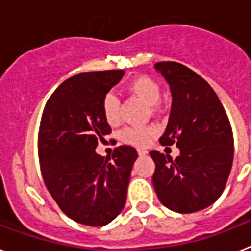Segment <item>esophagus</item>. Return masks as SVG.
Masks as SVG:
<instances>
[{
	"instance_id": "34e87169",
	"label": "esophagus",
	"mask_w": 251,
	"mask_h": 251,
	"mask_svg": "<svg viewBox=\"0 0 251 251\" xmlns=\"http://www.w3.org/2000/svg\"><path fill=\"white\" fill-rule=\"evenodd\" d=\"M138 154L140 157H144V155L148 154V151H145V149H138Z\"/></svg>"
}]
</instances>
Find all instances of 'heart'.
I'll use <instances>...</instances> for the list:
<instances>
[{
	"label": "heart",
	"instance_id": "b5f03b06",
	"mask_svg": "<svg viewBox=\"0 0 251 251\" xmlns=\"http://www.w3.org/2000/svg\"><path fill=\"white\" fill-rule=\"evenodd\" d=\"M127 90L134 96L139 97L148 106H153V108L161 98V89H159L157 81L151 77L145 76V75L134 77L127 84ZM102 111L104 119L109 125H116L119 122V100L115 94L109 93L104 97L102 103ZM154 134L155 130L151 126H147V127L131 126V127H126L121 132V139L127 144L135 145V147H145L149 144Z\"/></svg>",
	"mask_w": 251,
	"mask_h": 251
}]
</instances>
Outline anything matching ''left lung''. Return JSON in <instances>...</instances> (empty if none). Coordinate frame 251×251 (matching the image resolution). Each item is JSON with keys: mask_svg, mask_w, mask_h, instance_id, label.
Returning <instances> with one entry per match:
<instances>
[{"mask_svg": "<svg viewBox=\"0 0 251 251\" xmlns=\"http://www.w3.org/2000/svg\"><path fill=\"white\" fill-rule=\"evenodd\" d=\"M167 81L172 106L162 145L180 149L175 158L151 151L155 163L153 186L163 205L177 213L209 207L221 197L233 162V135L228 117L212 86L177 62H158Z\"/></svg>", "mask_w": 251, "mask_h": 251, "instance_id": "1", "label": "left lung"}]
</instances>
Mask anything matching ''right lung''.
Returning <instances> with one entry per match:
<instances>
[{
	"label": "right lung",
	"instance_id": "right-lung-1",
	"mask_svg": "<svg viewBox=\"0 0 251 251\" xmlns=\"http://www.w3.org/2000/svg\"><path fill=\"white\" fill-rule=\"evenodd\" d=\"M124 74L74 75L54 90L42 115L38 154L44 184L61 210L86 226H104L121 213L138 158L127 145L115 149L112 161L96 151L111 132L103 100Z\"/></svg>",
	"mask_w": 251,
	"mask_h": 251
}]
</instances>
